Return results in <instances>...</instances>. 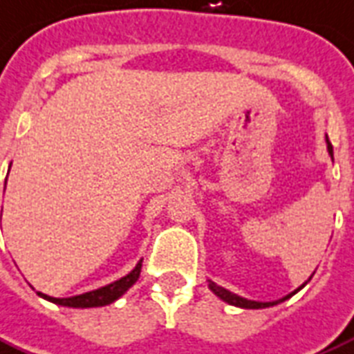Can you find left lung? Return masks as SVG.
I'll return each mask as SVG.
<instances>
[{
    "label": "left lung",
    "mask_w": 354,
    "mask_h": 354,
    "mask_svg": "<svg viewBox=\"0 0 354 354\" xmlns=\"http://www.w3.org/2000/svg\"><path fill=\"white\" fill-rule=\"evenodd\" d=\"M326 151H328V155H330V158L334 160V153H332V143L328 142V136H326ZM312 278V276H310ZM308 278V280H310ZM209 281V289H211L212 293L216 295L218 299L224 300V302H227V304H231V306H237V308H244V310H261V308H270V306H276V304H280V302H283V300L291 299L295 293H299L300 289L306 286L308 281H304L300 288H297L293 291V293L286 295V297H281V299L278 300H270V302H259V300H250V299H244V297H239V295L231 293L230 289L222 288V286H218V283H214L212 280H207Z\"/></svg>",
    "instance_id": "8db88e82"
}]
</instances>
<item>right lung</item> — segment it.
<instances>
[{
    "label": "right lung",
    "mask_w": 354,
    "mask_h": 354,
    "mask_svg": "<svg viewBox=\"0 0 354 354\" xmlns=\"http://www.w3.org/2000/svg\"><path fill=\"white\" fill-rule=\"evenodd\" d=\"M10 169V167H9ZM0 224H1V216H0ZM142 261L136 263V267L130 270L129 274L119 278V280L111 281L104 288L93 289V291H87V293L76 295V297H66V299H55V297H48L44 293H39L44 300H50L54 304H59V306L66 308H98V306H108L111 302H115L117 299H121L127 291H129L134 283L140 278V272H142Z\"/></svg>",
    "instance_id": "right-lung-1"
}]
</instances>
